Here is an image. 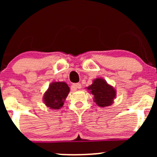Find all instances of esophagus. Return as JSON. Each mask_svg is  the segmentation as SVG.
<instances>
[{"instance_id":"esophagus-1","label":"esophagus","mask_w":157,"mask_h":157,"mask_svg":"<svg viewBox=\"0 0 157 157\" xmlns=\"http://www.w3.org/2000/svg\"><path fill=\"white\" fill-rule=\"evenodd\" d=\"M72 88L75 90H77V89H79L81 88V84L80 83H75L72 85Z\"/></svg>"}]
</instances>
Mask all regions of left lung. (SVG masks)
Returning <instances> with one entry per match:
<instances>
[{"instance_id": "1", "label": "left lung", "mask_w": 157, "mask_h": 157, "mask_svg": "<svg viewBox=\"0 0 157 157\" xmlns=\"http://www.w3.org/2000/svg\"><path fill=\"white\" fill-rule=\"evenodd\" d=\"M87 89L94 95V101L102 108L111 105L116 97V90L102 78L94 80L93 83Z\"/></svg>"}]
</instances>
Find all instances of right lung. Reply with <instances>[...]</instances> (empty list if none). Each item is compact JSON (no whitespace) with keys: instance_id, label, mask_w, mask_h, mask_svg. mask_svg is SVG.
<instances>
[{"instance_id":"right-lung-1","label":"right lung","mask_w":157,"mask_h":157,"mask_svg":"<svg viewBox=\"0 0 157 157\" xmlns=\"http://www.w3.org/2000/svg\"><path fill=\"white\" fill-rule=\"evenodd\" d=\"M70 89L64 82H53L49 85L47 91L44 93V102L51 109L57 110L63 107Z\"/></svg>"}]
</instances>
